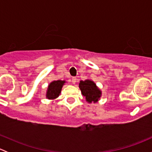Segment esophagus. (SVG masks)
<instances>
[{
	"label": "esophagus",
	"mask_w": 152,
	"mask_h": 152,
	"mask_svg": "<svg viewBox=\"0 0 152 152\" xmlns=\"http://www.w3.org/2000/svg\"><path fill=\"white\" fill-rule=\"evenodd\" d=\"M76 77H73L72 78V83L73 84H76Z\"/></svg>",
	"instance_id": "obj_1"
}]
</instances>
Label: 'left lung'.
I'll list each match as a JSON object with an SVG mask.
<instances>
[{
    "mask_svg": "<svg viewBox=\"0 0 152 152\" xmlns=\"http://www.w3.org/2000/svg\"><path fill=\"white\" fill-rule=\"evenodd\" d=\"M79 88L88 103H96L102 96V93L101 90L96 86V83L90 79L80 81Z\"/></svg>",
    "mask_w": 152,
    "mask_h": 152,
    "instance_id": "obj_1",
    "label": "left lung"
}]
</instances>
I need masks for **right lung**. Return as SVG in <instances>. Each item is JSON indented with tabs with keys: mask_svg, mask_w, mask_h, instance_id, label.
<instances>
[{
	"mask_svg": "<svg viewBox=\"0 0 152 152\" xmlns=\"http://www.w3.org/2000/svg\"><path fill=\"white\" fill-rule=\"evenodd\" d=\"M65 80H56L50 82L49 85L48 86L46 92L47 99H49V100H53V99L59 97L62 87L65 85Z\"/></svg>",
	"mask_w": 152,
	"mask_h": 152,
	"instance_id": "right-lung-1",
	"label": "right lung"
}]
</instances>
